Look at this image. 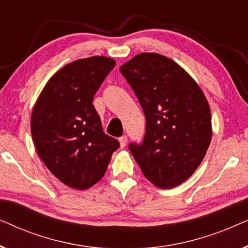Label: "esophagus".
I'll use <instances>...</instances> for the list:
<instances>
[{
	"label": "esophagus",
	"mask_w": 248,
	"mask_h": 248,
	"mask_svg": "<svg viewBox=\"0 0 248 248\" xmlns=\"http://www.w3.org/2000/svg\"><path fill=\"white\" fill-rule=\"evenodd\" d=\"M118 141H120L121 148H124L127 143V137H126V135H123V137H121L120 139H118Z\"/></svg>",
	"instance_id": "esophagus-1"
}]
</instances>
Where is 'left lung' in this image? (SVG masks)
Returning <instances> with one entry per match:
<instances>
[{
	"instance_id": "1",
	"label": "left lung",
	"mask_w": 248,
	"mask_h": 248,
	"mask_svg": "<svg viewBox=\"0 0 248 248\" xmlns=\"http://www.w3.org/2000/svg\"><path fill=\"white\" fill-rule=\"evenodd\" d=\"M120 70L147 121L142 144H130L132 155L155 186L181 185L201 165L211 142L206 97L181 65L161 54H138Z\"/></svg>"
}]
</instances>
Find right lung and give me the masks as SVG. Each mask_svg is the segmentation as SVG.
<instances>
[{"label":"right lung","instance_id":"obj_1","mask_svg":"<svg viewBox=\"0 0 248 248\" xmlns=\"http://www.w3.org/2000/svg\"><path fill=\"white\" fill-rule=\"evenodd\" d=\"M116 61L106 56L80 59L47 81L33 105L30 130L39 158L69 187L90 188L104 177L120 147L103 132L93 100Z\"/></svg>","mask_w":248,"mask_h":248}]
</instances>
